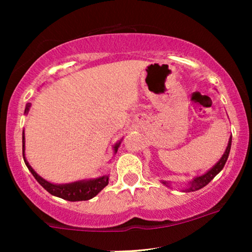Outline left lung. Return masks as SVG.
Instances as JSON below:
<instances>
[{
  "mask_svg": "<svg viewBox=\"0 0 252 252\" xmlns=\"http://www.w3.org/2000/svg\"><path fill=\"white\" fill-rule=\"evenodd\" d=\"M230 146H232V136L229 137L228 144H227V148H226L225 153H223L222 157L220 158L218 163H217L215 166L211 168V170H209L208 172H206L205 174L201 175V177H196V178L192 179V180L189 182L188 187L185 189V191H195V190H198V189H201L203 187H205V186L208 185L209 182L211 181L212 179L215 178L216 175L219 173L220 171L222 170L223 166H225V164H226V161H227V158H228V155H229V151H230ZM163 184L165 186L168 185L166 181H163Z\"/></svg>",
  "mask_w": 252,
  "mask_h": 252,
  "instance_id": "1",
  "label": "left lung"
}]
</instances>
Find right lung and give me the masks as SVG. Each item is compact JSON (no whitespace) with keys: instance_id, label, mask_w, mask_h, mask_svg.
<instances>
[{"instance_id":"obj_1","label":"right lung","mask_w":252,"mask_h":252,"mask_svg":"<svg viewBox=\"0 0 252 252\" xmlns=\"http://www.w3.org/2000/svg\"><path fill=\"white\" fill-rule=\"evenodd\" d=\"M31 103H27L25 108V115L30 111ZM24 134V133H23ZM120 144V141L118 143L115 144V153H117ZM23 157L24 161H25L26 166L31 171V173L33 174V177L36 179V181L46 189L48 192H50L51 195L57 196L63 199L70 202H77V201H88L93 197H95L99 191L102 190L105 186L109 184V175H103V177L96 178V179H89V180H80L71 182V184H65V185H55L51 182L44 180L43 178H41L35 171L33 170V167L29 164V161L25 158V136L23 135Z\"/></svg>"}]
</instances>
